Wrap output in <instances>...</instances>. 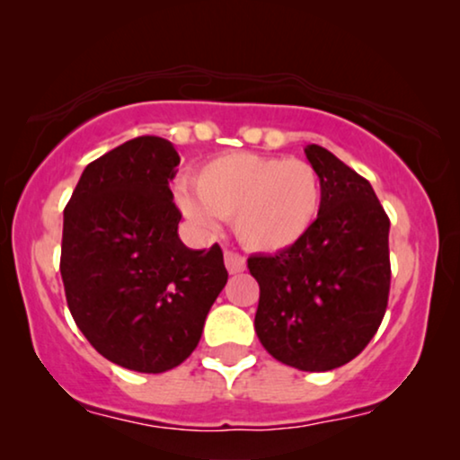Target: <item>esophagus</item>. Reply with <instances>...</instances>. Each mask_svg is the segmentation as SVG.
<instances>
[{"mask_svg":"<svg viewBox=\"0 0 460 460\" xmlns=\"http://www.w3.org/2000/svg\"><path fill=\"white\" fill-rule=\"evenodd\" d=\"M224 261H226V268H228L230 274L244 272V268H247V261H244V257L234 253V251H226Z\"/></svg>","mask_w":460,"mask_h":460,"instance_id":"esophagus-1","label":"esophagus"}]
</instances>
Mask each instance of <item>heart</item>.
<instances>
[{"mask_svg":"<svg viewBox=\"0 0 460 460\" xmlns=\"http://www.w3.org/2000/svg\"><path fill=\"white\" fill-rule=\"evenodd\" d=\"M175 200L192 224L213 230L234 217L238 241L251 251L276 253L299 243L316 222L320 178L307 161L253 153H226L207 161Z\"/></svg>","mask_w":460,"mask_h":460,"instance_id":"b5f03b06","label":"heart"}]
</instances>
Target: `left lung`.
Returning a JSON list of instances; mask_svg holds the SVG:
<instances>
[{
    "label": "left lung",
    "instance_id": "8db88e82",
    "mask_svg": "<svg viewBox=\"0 0 460 460\" xmlns=\"http://www.w3.org/2000/svg\"><path fill=\"white\" fill-rule=\"evenodd\" d=\"M320 209L310 232L274 255H253L260 282L255 332L270 356L324 373L367 348L387 310L389 217L373 186L329 150L310 144Z\"/></svg>",
    "mask_w": 460,
    "mask_h": 460
}]
</instances>
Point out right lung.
Here are the masks:
<instances>
[{"mask_svg":"<svg viewBox=\"0 0 460 460\" xmlns=\"http://www.w3.org/2000/svg\"><path fill=\"white\" fill-rule=\"evenodd\" d=\"M180 155L140 136L92 161L65 207L60 274L75 324L106 360L165 373L192 354L228 280L224 253L188 249L169 181Z\"/></svg>","mask_w":460,"mask_h":460,"instance_id":"right-lung-1","label":"right lung"}]
</instances>
